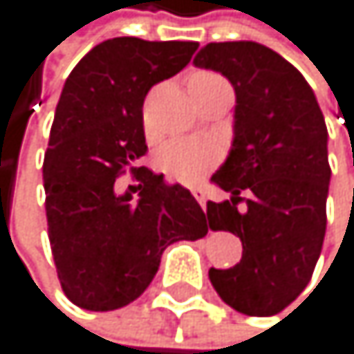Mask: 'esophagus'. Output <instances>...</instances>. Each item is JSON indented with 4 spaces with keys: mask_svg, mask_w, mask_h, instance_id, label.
I'll return each instance as SVG.
<instances>
[{
    "mask_svg": "<svg viewBox=\"0 0 354 354\" xmlns=\"http://www.w3.org/2000/svg\"><path fill=\"white\" fill-rule=\"evenodd\" d=\"M191 193H193V197L199 201V206H201V208H206V199H208L206 189H203V187H195V189H191Z\"/></svg>",
    "mask_w": 354,
    "mask_h": 354,
    "instance_id": "obj_1",
    "label": "esophagus"
}]
</instances>
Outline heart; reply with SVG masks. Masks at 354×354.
Returning <instances> with one entry per match:
<instances>
[{"label":"heart","instance_id":"obj_1","mask_svg":"<svg viewBox=\"0 0 354 354\" xmlns=\"http://www.w3.org/2000/svg\"><path fill=\"white\" fill-rule=\"evenodd\" d=\"M199 76H208V72H199L191 80ZM146 133L153 136L151 129L146 125ZM157 165L159 169L169 176L171 180H178L183 185H195L206 176L218 161V151L216 146L197 140V138H180L165 142L157 151Z\"/></svg>","mask_w":354,"mask_h":354}]
</instances>
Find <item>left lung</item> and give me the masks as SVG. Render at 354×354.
Here are the masks:
<instances>
[{"instance_id":"obj_1","label":"left lung","mask_w":354,"mask_h":354,"mask_svg":"<svg viewBox=\"0 0 354 354\" xmlns=\"http://www.w3.org/2000/svg\"><path fill=\"white\" fill-rule=\"evenodd\" d=\"M197 67L236 91L234 148L212 176L231 197L208 201L210 229L242 240V259L210 268L221 299L248 317L278 315L308 287L327 227V127L295 67L257 42L206 44Z\"/></svg>"}]
</instances>
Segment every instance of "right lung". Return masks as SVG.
Segmentation results:
<instances>
[{
  "instance_id": "add662e5",
  "label": "right lung",
  "mask_w": 354,
  "mask_h": 354,
  "mask_svg": "<svg viewBox=\"0 0 354 354\" xmlns=\"http://www.w3.org/2000/svg\"><path fill=\"white\" fill-rule=\"evenodd\" d=\"M197 46L112 37L65 80L42 176L57 276L78 308L106 312L131 304L169 244L208 234L210 218L185 187L138 165L148 151L146 93L178 74ZM127 169L138 187L118 194L113 183Z\"/></svg>"
}]
</instances>
